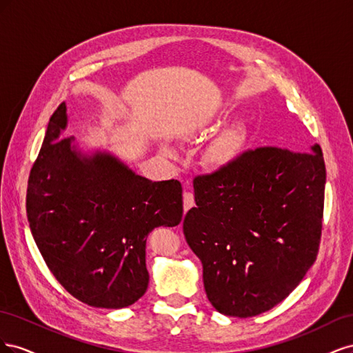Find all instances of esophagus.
<instances>
[{
    "label": "esophagus",
    "mask_w": 353,
    "mask_h": 353,
    "mask_svg": "<svg viewBox=\"0 0 353 353\" xmlns=\"http://www.w3.org/2000/svg\"><path fill=\"white\" fill-rule=\"evenodd\" d=\"M193 206H194V196H193V193H190V191H185L184 193V212L190 210Z\"/></svg>",
    "instance_id": "34e87169"
}]
</instances>
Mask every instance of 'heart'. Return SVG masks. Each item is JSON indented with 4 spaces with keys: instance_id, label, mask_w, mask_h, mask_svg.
Segmentation results:
<instances>
[{
    "instance_id": "heart-1",
    "label": "heart",
    "mask_w": 353,
    "mask_h": 353,
    "mask_svg": "<svg viewBox=\"0 0 353 353\" xmlns=\"http://www.w3.org/2000/svg\"><path fill=\"white\" fill-rule=\"evenodd\" d=\"M250 130L244 121H236L228 125L213 138L206 147L205 162L209 168L221 170L236 165L249 147Z\"/></svg>"
}]
</instances>
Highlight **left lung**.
I'll use <instances>...</instances> for the list:
<instances>
[{
    "mask_svg": "<svg viewBox=\"0 0 353 353\" xmlns=\"http://www.w3.org/2000/svg\"><path fill=\"white\" fill-rule=\"evenodd\" d=\"M325 163L311 153L259 147L194 178L184 236L203 265L218 312L249 318L283 302L314 265L323 230Z\"/></svg>",
    "mask_w": 353,
    "mask_h": 353,
    "instance_id": "obj_1",
    "label": "left lung"
}]
</instances>
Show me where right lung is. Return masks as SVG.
<instances>
[{"label": "right lung", "instance_id": "add662e5", "mask_svg": "<svg viewBox=\"0 0 353 353\" xmlns=\"http://www.w3.org/2000/svg\"><path fill=\"white\" fill-rule=\"evenodd\" d=\"M66 125L61 103L30 169V232L73 297L94 307L130 306L148 285V234L183 219V187L176 179L153 183L109 153L82 156L73 137L61 138Z\"/></svg>", "mask_w": 353, "mask_h": 353}]
</instances>
